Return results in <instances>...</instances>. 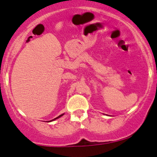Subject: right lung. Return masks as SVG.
I'll list each match as a JSON object with an SVG mask.
<instances>
[{
	"label": "right lung",
	"instance_id": "right-lung-1",
	"mask_svg": "<svg viewBox=\"0 0 157 157\" xmlns=\"http://www.w3.org/2000/svg\"><path fill=\"white\" fill-rule=\"evenodd\" d=\"M64 114H62L59 115V117H56V118H54V119H53V120H51V121H48V122H51V121L56 120V119H59V117H61V116H63V115H64Z\"/></svg>",
	"mask_w": 157,
	"mask_h": 157
}]
</instances>
